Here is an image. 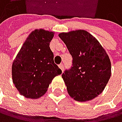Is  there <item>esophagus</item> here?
Masks as SVG:
<instances>
[{"label": "esophagus", "mask_w": 122, "mask_h": 122, "mask_svg": "<svg viewBox=\"0 0 122 122\" xmlns=\"http://www.w3.org/2000/svg\"><path fill=\"white\" fill-rule=\"evenodd\" d=\"M58 67H59V68L63 71V70H64V64H61L58 65Z\"/></svg>", "instance_id": "esophagus-1"}]
</instances>
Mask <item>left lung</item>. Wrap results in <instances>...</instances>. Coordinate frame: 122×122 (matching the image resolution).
Returning a JSON list of instances; mask_svg holds the SVG:
<instances>
[{
  "label": "left lung",
  "instance_id": "8db88e82",
  "mask_svg": "<svg viewBox=\"0 0 122 122\" xmlns=\"http://www.w3.org/2000/svg\"><path fill=\"white\" fill-rule=\"evenodd\" d=\"M73 57V67L62 74L69 95L86 102L101 94L111 76V61L98 40L88 31L60 33Z\"/></svg>",
  "mask_w": 122,
  "mask_h": 122
}]
</instances>
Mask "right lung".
Segmentation results:
<instances>
[{"mask_svg":"<svg viewBox=\"0 0 122 122\" xmlns=\"http://www.w3.org/2000/svg\"><path fill=\"white\" fill-rule=\"evenodd\" d=\"M55 32L35 29L21 47L12 64V79L20 94L38 99L47 92L52 79L62 71L54 63L49 43Z\"/></svg>","mask_w":122,"mask_h":122,"instance_id":"right-lung-1","label":"right lung"}]
</instances>
